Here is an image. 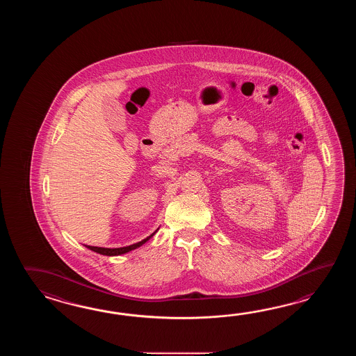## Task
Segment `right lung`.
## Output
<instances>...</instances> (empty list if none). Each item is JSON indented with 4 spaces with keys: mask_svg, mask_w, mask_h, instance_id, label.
Wrapping results in <instances>:
<instances>
[{
    "mask_svg": "<svg viewBox=\"0 0 356 356\" xmlns=\"http://www.w3.org/2000/svg\"><path fill=\"white\" fill-rule=\"evenodd\" d=\"M155 233H156V230H155L152 235H149L147 238H145L144 241L135 243V244H132V245H127V247H122V248H102V247H91V245H86V248L94 250V252H97L99 254H103V256H120V254H124V253H127V252H131V250H136L138 247H141V245L147 242L150 238H152V235L155 234Z\"/></svg>",
    "mask_w": 356,
    "mask_h": 356,
    "instance_id": "obj_1",
    "label": "right lung"
}]
</instances>
